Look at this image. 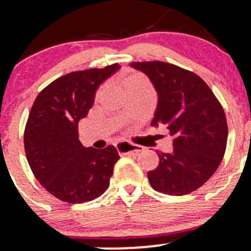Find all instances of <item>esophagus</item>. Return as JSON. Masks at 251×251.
I'll use <instances>...</instances> for the list:
<instances>
[{"instance_id":"obj_1","label":"esophagus","mask_w":251,"mask_h":251,"mask_svg":"<svg viewBox=\"0 0 251 251\" xmlns=\"http://www.w3.org/2000/svg\"><path fill=\"white\" fill-rule=\"evenodd\" d=\"M116 149H117V151L119 152V153H123V154L139 153V152H142L144 150L143 146L135 145V144H131V143H127V142L118 143L116 145Z\"/></svg>"}]
</instances>
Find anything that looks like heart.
<instances>
[{
  "label": "heart",
  "instance_id": "heart-1",
  "mask_svg": "<svg viewBox=\"0 0 251 251\" xmlns=\"http://www.w3.org/2000/svg\"><path fill=\"white\" fill-rule=\"evenodd\" d=\"M149 81H148V77L144 75L143 73H139V72H132L129 73L123 79V87L126 89L135 87V86H145L148 87ZM102 92V87L98 89L97 92V96H99L100 93Z\"/></svg>",
  "mask_w": 251,
  "mask_h": 251
}]
</instances>
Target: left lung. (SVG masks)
<instances>
[{"label":"left lung","mask_w":251,"mask_h":251,"mask_svg":"<svg viewBox=\"0 0 251 251\" xmlns=\"http://www.w3.org/2000/svg\"><path fill=\"white\" fill-rule=\"evenodd\" d=\"M150 77L159 96L151 125L164 124L174 137V151L158 153L148 172L155 191L183 196L201 188L215 174L226 149L224 109L206 82L194 72L163 61L132 62Z\"/></svg>","instance_id":"left-lung-1"}]
</instances>
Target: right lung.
<instances>
[{
    "label": "right lung",
    "mask_w": 251,
    "mask_h": 251,
    "mask_svg": "<svg viewBox=\"0 0 251 251\" xmlns=\"http://www.w3.org/2000/svg\"><path fill=\"white\" fill-rule=\"evenodd\" d=\"M119 67L113 63L57 77L31 106L24 135L25 155L36 179L57 200L85 203L108 188L119 154L112 145L83 148L77 124L88 114L98 86Z\"/></svg>",
    "instance_id": "right-lung-1"
}]
</instances>
